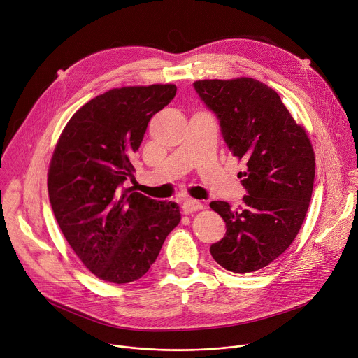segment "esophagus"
<instances>
[{
	"instance_id": "esophagus-1",
	"label": "esophagus",
	"mask_w": 358,
	"mask_h": 358,
	"mask_svg": "<svg viewBox=\"0 0 358 358\" xmlns=\"http://www.w3.org/2000/svg\"><path fill=\"white\" fill-rule=\"evenodd\" d=\"M203 208V203L196 201V199H191V198H187L184 202H182V210L184 213H191V212H195L198 209H202Z\"/></svg>"
}]
</instances>
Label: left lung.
Masks as SVG:
<instances>
[{"mask_svg": "<svg viewBox=\"0 0 358 358\" xmlns=\"http://www.w3.org/2000/svg\"><path fill=\"white\" fill-rule=\"evenodd\" d=\"M194 88L216 115L229 150L248 164L243 206L209 203L226 223L210 255L231 273L257 271L291 246L303 223L315 180L312 145L280 95L255 78L199 80Z\"/></svg>", "mask_w": 358, "mask_h": 358, "instance_id": "1", "label": "left lung"}]
</instances>
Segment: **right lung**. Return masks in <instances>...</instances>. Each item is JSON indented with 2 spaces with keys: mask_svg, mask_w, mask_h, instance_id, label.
<instances>
[{
  "mask_svg": "<svg viewBox=\"0 0 358 358\" xmlns=\"http://www.w3.org/2000/svg\"><path fill=\"white\" fill-rule=\"evenodd\" d=\"M176 92L174 84L109 90L71 116L57 142L50 205L66 241L99 280L128 284L143 277L181 220L176 202L125 187L149 121Z\"/></svg>",
  "mask_w": 358,
  "mask_h": 358,
  "instance_id": "add662e5",
  "label": "right lung"
}]
</instances>
